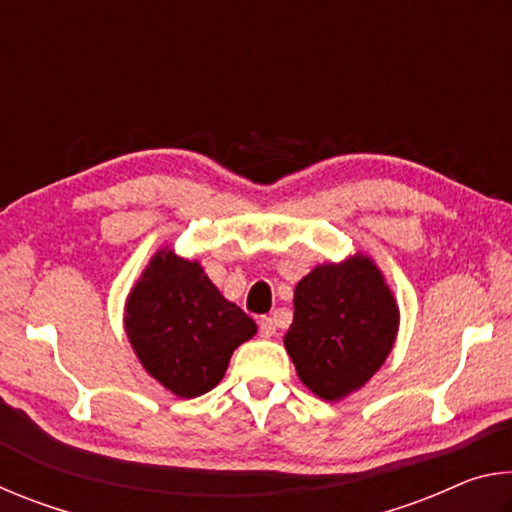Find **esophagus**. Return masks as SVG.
I'll use <instances>...</instances> for the list:
<instances>
[{"label":"esophagus","mask_w":512,"mask_h":512,"mask_svg":"<svg viewBox=\"0 0 512 512\" xmlns=\"http://www.w3.org/2000/svg\"><path fill=\"white\" fill-rule=\"evenodd\" d=\"M259 334H262L264 339H271V336H275V320L266 318V316L259 320Z\"/></svg>","instance_id":"34e87169"}]
</instances>
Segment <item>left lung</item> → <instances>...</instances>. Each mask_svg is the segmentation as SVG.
I'll return each instance as SVG.
<instances>
[{"mask_svg":"<svg viewBox=\"0 0 512 512\" xmlns=\"http://www.w3.org/2000/svg\"><path fill=\"white\" fill-rule=\"evenodd\" d=\"M284 348L302 384L320 400L359 391L391 354L400 307L375 259L354 253L318 264L293 291Z\"/></svg>","mask_w":512,"mask_h":512,"instance_id":"1","label":"left lung"}]
</instances>
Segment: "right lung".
<instances>
[{
	"label": "right lung",
	"instance_id": "add662e5",
	"mask_svg": "<svg viewBox=\"0 0 512 512\" xmlns=\"http://www.w3.org/2000/svg\"><path fill=\"white\" fill-rule=\"evenodd\" d=\"M124 329L142 368L176 397L219 384L232 352L257 334L255 320L225 300L201 262L160 248L133 284Z\"/></svg>",
	"mask_w": 512,
	"mask_h": 512
}]
</instances>
